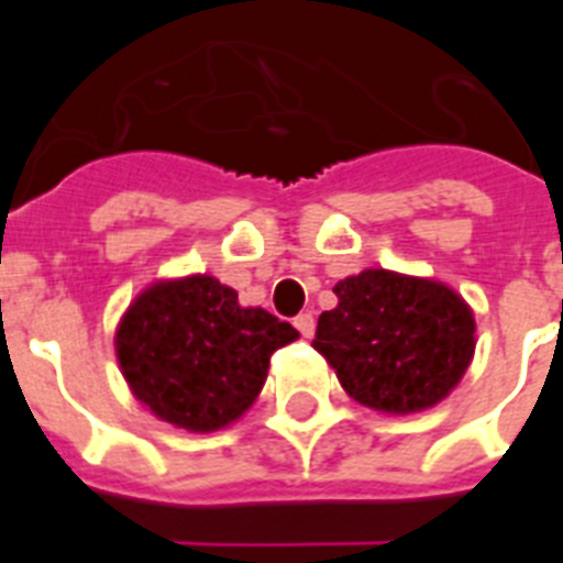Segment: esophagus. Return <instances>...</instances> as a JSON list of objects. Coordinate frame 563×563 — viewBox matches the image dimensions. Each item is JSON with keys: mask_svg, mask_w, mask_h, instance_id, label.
Returning <instances> with one entry per match:
<instances>
[{"mask_svg": "<svg viewBox=\"0 0 563 563\" xmlns=\"http://www.w3.org/2000/svg\"><path fill=\"white\" fill-rule=\"evenodd\" d=\"M292 324H296V330L301 332L305 338H312V332H316V318H312L310 312H301V316H296V321H292Z\"/></svg>", "mask_w": 563, "mask_h": 563, "instance_id": "34e87169", "label": "esophagus"}]
</instances>
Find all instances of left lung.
Masks as SVG:
<instances>
[{
	"label": "left lung",
	"mask_w": 563,
	"mask_h": 563,
	"mask_svg": "<svg viewBox=\"0 0 563 563\" xmlns=\"http://www.w3.org/2000/svg\"><path fill=\"white\" fill-rule=\"evenodd\" d=\"M316 346L343 391L383 415H415L456 389L476 352L474 310L445 282L369 267L341 278Z\"/></svg>",
	"instance_id": "obj_1"
}]
</instances>
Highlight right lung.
I'll return each mask as SVG.
<instances>
[{
	"instance_id": "obj_1",
	"label": "right lung",
	"mask_w": 563,
	"mask_h": 563,
	"mask_svg": "<svg viewBox=\"0 0 563 563\" xmlns=\"http://www.w3.org/2000/svg\"><path fill=\"white\" fill-rule=\"evenodd\" d=\"M298 338L262 307H242L208 273L157 278L114 330V355L134 400L194 434L228 429L256 402L271 355Z\"/></svg>"
}]
</instances>
